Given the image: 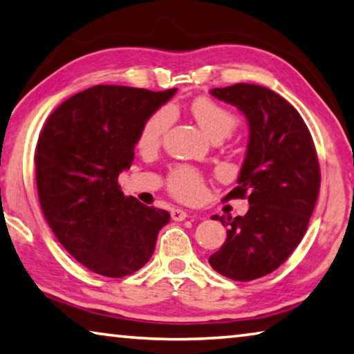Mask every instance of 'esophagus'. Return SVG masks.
Returning a JSON list of instances; mask_svg holds the SVG:
<instances>
[{
    "label": "esophagus",
    "mask_w": 354,
    "mask_h": 354,
    "mask_svg": "<svg viewBox=\"0 0 354 354\" xmlns=\"http://www.w3.org/2000/svg\"><path fill=\"white\" fill-rule=\"evenodd\" d=\"M170 215H171V220H175V221H183L189 217V214L183 211V209H173Z\"/></svg>",
    "instance_id": "34e87169"
}]
</instances>
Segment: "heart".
Segmentation results:
<instances>
[{"mask_svg":"<svg viewBox=\"0 0 354 354\" xmlns=\"http://www.w3.org/2000/svg\"><path fill=\"white\" fill-rule=\"evenodd\" d=\"M192 113L200 123L203 131L212 140H221L231 136L237 127V115L223 104L211 98H198L192 103ZM173 123V109L162 106L149 115L140 129L139 145L142 148L158 147ZM169 190L175 198L192 203L198 201L205 195V179L195 169L176 167L169 175Z\"/></svg>","mask_w":354,"mask_h":354,"instance_id":"1","label":"heart"}]
</instances>
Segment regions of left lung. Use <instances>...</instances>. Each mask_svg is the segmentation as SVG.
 <instances>
[{
	"instance_id": "obj_1",
	"label": "left lung",
	"mask_w": 354,
	"mask_h": 354,
	"mask_svg": "<svg viewBox=\"0 0 354 354\" xmlns=\"http://www.w3.org/2000/svg\"><path fill=\"white\" fill-rule=\"evenodd\" d=\"M250 123V140L237 187L223 201L247 198L243 217L214 215L227 226L218 251L209 257L215 272L253 281L289 259L308 230L320 189V165L306 123L289 101L257 84L212 88Z\"/></svg>"
}]
</instances>
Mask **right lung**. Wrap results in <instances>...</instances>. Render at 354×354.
<instances>
[{"mask_svg": "<svg viewBox=\"0 0 354 354\" xmlns=\"http://www.w3.org/2000/svg\"><path fill=\"white\" fill-rule=\"evenodd\" d=\"M175 92L93 86L59 104L40 131L34 162L41 212L64 248L93 273L137 272L169 223L164 209L124 196L118 175L133 164L145 120Z\"/></svg>", "mask_w": 354, "mask_h": 354, "instance_id": "add662e5", "label": "right lung"}]
</instances>
